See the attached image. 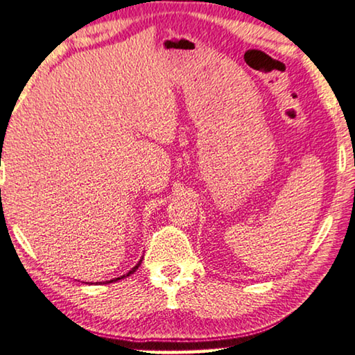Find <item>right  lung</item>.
<instances>
[{
  "label": "right lung",
  "instance_id": "add662e5",
  "mask_svg": "<svg viewBox=\"0 0 355 355\" xmlns=\"http://www.w3.org/2000/svg\"><path fill=\"white\" fill-rule=\"evenodd\" d=\"M1 143H3V137H1ZM139 266H141V261H139V262L137 263V266H135V267L132 268V270H130V272L127 273V275H123V277H119V278H114V279H111V282H107V283H112V282H117V279H122V278H125V277H130V275H132L133 272H137V268H138ZM96 284H98V283H96Z\"/></svg>",
  "mask_w": 355,
  "mask_h": 355
}]
</instances>
